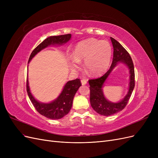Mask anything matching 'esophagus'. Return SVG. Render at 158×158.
I'll return each instance as SVG.
<instances>
[{
    "mask_svg": "<svg viewBox=\"0 0 158 158\" xmlns=\"http://www.w3.org/2000/svg\"><path fill=\"white\" fill-rule=\"evenodd\" d=\"M81 83H82V85L86 84H87V80H85V79L81 80Z\"/></svg>",
    "mask_w": 158,
    "mask_h": 158,
    "instance_id": "obj_1",
    "label": "esophagus"
}]
</instances>
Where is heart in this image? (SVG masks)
<instances>
[{
  "label": "heart",
  "mask_w": 158,
  "mask_h": 158,
  "mask_svg": "<svg viewBox=\"0 0 158 158\" xmlns=\"http://www.w3.org/2000/svg\"><path fill=\"white\" fill-rule=\"evenodd\" d=\"M111 55L112 47L109 41L88 38L76 45L74 56L70 59V67L78 70L80 63L84 61V68L90 75H101L107 70Z\"/></svg>",
  "instance_id": "1"
}]
</instances>
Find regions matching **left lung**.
<instances>
[{
  "mask_svg": "<svg viewBox=\"0 0 158 158\" xmlns=\"http://www.w3.org/2000/svg\"><path fill=\"white\" fill-rule=\"evenodd\" d=\"M111 40L113 47V59L111 67L102 77L91 79L88 81L90 89L91 106L95 111L103 116H110L122 111L127 105L135 85V68L130 55L117 40L113 37H111ZM118 62H123L128 66L130 73V82L126 96L119 102L113 103L108 101L104 98L102 88L108 76Z\"/></svg>",
  "mask_w": 158,
  "mask_h": 158,
  "instance_id": "obj_1",
  "label": "left lung"
}]
</instances>
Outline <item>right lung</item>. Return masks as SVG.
I'll list each match as a JSON object with an SVG mask.
<instances>
[{
  "instance_id": "1",
  "label": "right lung",
  "mask_w": 158,
  "mask_h": 158,
  "mask_svg": "<svg viewBox=\"0 0 158 158\" xmlns=\"http://www.w3.org/2000/svg\"><path fill=\"white\" fill-rule=\"evenodd\" d=\"M71 38V34H65L57 36H50L41 42L32 51L28 60V63L37 53L40 51L46 48L47 47L55 45H64L67 43ZM81 82L80 79L76 78L71 81H69L64 85L63 91L54 101L51 103H41L36 100L30 92L29 83L27 78L26 89L31 102L36 111L44 117L51 119H59L67 114L73 106V102L74 95L80 87Z\"/></svg>"
}]
</instances>
